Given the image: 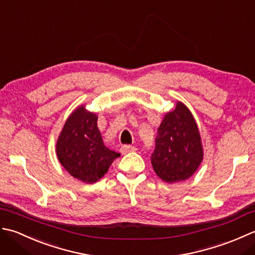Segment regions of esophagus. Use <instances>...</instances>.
Returning a JSON list of instances; mask_svg holds the SVG:
<instances>
[{
	"instance_id": "34e87169",
	"label": "esophagus",
	"mask_w": 255,
	"mask_h": 255,
	"mask_svg": "<svg viewBox=\"0 0 255 255\" xmlns=\"http://www.w3.org/2000/svg\"><path fill=\"white\" fill-rule=\"evenodd\" d=\"M122 154H127L129 152H135L136 150V147L132 146V145H123V146L120 148Z\"/></svg>"
}]
</instances>
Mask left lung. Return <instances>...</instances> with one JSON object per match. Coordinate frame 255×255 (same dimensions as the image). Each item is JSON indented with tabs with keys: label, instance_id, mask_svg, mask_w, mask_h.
<instances>
[{
	"label": "left lung",
	"instance_id": "obj_1",
	"mask_svg": "<svg viewBox=\"0 0 255 255\" xmlns=\"http://www.w3.org/2000/svg\"><path fill=\"white\" fill-rule=\"evenodd\" d=\"M204 159L199 128L189 109L176 102L173 111L164 116L155 138L150 163L165 183H179L191 177Z\"/></svg>",
	"mask_w": 255,
	"mask_h": 255
}]
</instances>
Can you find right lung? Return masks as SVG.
Here are the masks:
<instances>
[{"mask_svg":"<svg viewBox=\"0 0 255 255\" xmlns=\"http://www.w3.org/2000/svg\"><path fill=\"white\" fill-rule=\"evenodd\" d=\"M98 116L82 105L72 112L57 139L56 153L72 177L86 184L100 180L120 154L108 148L98 128Z\"/></svg>","mask_w":255,"mask_h":255,"instance_id":"add662e5","label":"right lung"}]
</instances>
